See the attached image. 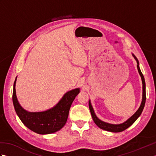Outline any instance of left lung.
Returning a JSON list of instances; mask_svg holds the SVG:
<instances>
[{"instance_id": "obj_1", "label": "left lung", "mask_w": 156, "mask_h": 156, "mask_svg": "<svg viewBox=\"0 0 156 156\" xmlns=\"http://www.w3.org/2000/svg\"><path fill=\"white\" fill-rule=\"evenodd\" d=\"M132 55L133 56V58H135V59L137 62V69H138L139 74H140L141 78L142 84H143V94H142V101H141V105H140V108H138V110L135 112L130 118L128 119L127 121H125L124 122H122V123L115 125V124L108 123V122H104V121H101V119H99L95 114L93 107H92V106L91 105L90 101H89L88 105H89V108H90V111L92 119H93V121L95 122V124L97 125L99 128L103 129V130L107 131H111V132H114V133H118V132L123 131L124 130H125L126 129H127L128 127H130V126L133 124L135 121L137 120L138 117L141 115L142 111H143V110H144L145 103V100H146V95H145V79H144V76L143 74L141 73V71L140 68V66H139V61H138L137 58L135 57L133 54H132Z\"/></svg>"}]
</instances>
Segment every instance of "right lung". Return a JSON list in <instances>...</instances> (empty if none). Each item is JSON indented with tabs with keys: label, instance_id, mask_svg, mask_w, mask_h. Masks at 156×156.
I'll return each mask as SVG.
<instances>
[{
	"label": "right lung",
	"instance_id": "add662e5",
	"mask_svg": "<svg viewBox=\"0 0 156 156\" xmlns=\"http://www.w3.org/2000/svg\"><path fill=\"white\" fill-rule=\"evenodd\" d=\"M16 81V77L13 84L12 102L16 113L23 123L35 133L41 135L50 134L60 130L66 123L69 108L80 92V88L73 89L66 92L56 105L47 111L29 112L21 107L17 100Z\"/></svg>",
	"mask_w": 156,
	"mask_h": 156
}]
</instances>
